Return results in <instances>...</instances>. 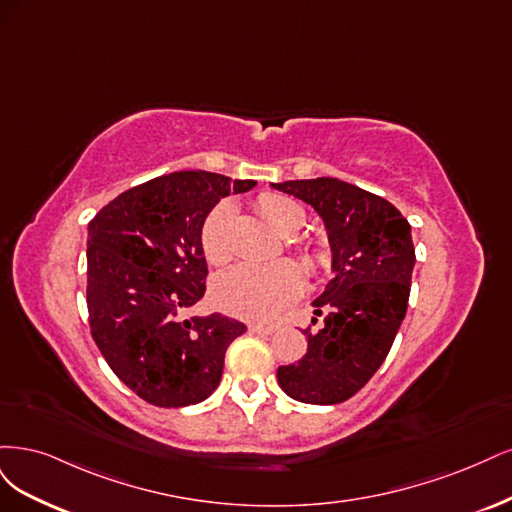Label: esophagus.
<instances>
[{
  "label": "esophagus",
  "instance_id": "esophagus-1",
  "mask_svg": "<svg viewBox=\"0 0 512 512\" xmlns=\"http://www.w3.org/2000/svg\"><path fill=\"white\" fill-rule=\"evenodd\" d=\"M251 334H257V336H270L276 332V325H259V323H253L249 327Z\"/></svg>",
  "mask_w": 512,
  "mask_h": 512
}]
</instances>
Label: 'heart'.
I'll use <instances>...</instances> for the list:
<instances>
[{"instance_id":"b5f03b06","label":"heart","mask_w":512,"mask_h":512,"mask_svg":"<svg viewBox=\"0 0 512 512\" xmlns=\"http://www.w3.org/2000/svg\"><path fill=\"white\" fill-rule=\"evenodd\" d=\"M261 212L276 232L295 234L304 223V212L291 197L280 193H261L255 200ZM232 204L221 202L204 219L200 244L202 253L212 266H223L232 259L229 225H232ZM300 261L310 276H321L329 270V255L321 246H302ZM302 289V272L291 261H274L268 266H236L221 274L212 285V300L227 315L246 321H268L287 308Z\"/></svg>"}]
</instances>
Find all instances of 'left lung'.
I'll list each match as a JSON object with an SVG mask.
<instances>
[{"instance_id": "left-lung-1", "label": "left lung", "mask_w": 512, "mask_h": 512, "mask_svg": "<svg viewBox=\"0 0 512 512\" xmlns=\"http://www.w3.org/2000/svg\"><path fill=\"white\" fill-rule=\"evenodd\" d=\"M272 187L321 214L336 272L312 302V325H321L317 332L304 329L306 355L278 368V385L298 402L340 404L381 368L404 321L415 268L410 225L383 197L338 178L287 180Z\"/></svg>"}]
</instances>
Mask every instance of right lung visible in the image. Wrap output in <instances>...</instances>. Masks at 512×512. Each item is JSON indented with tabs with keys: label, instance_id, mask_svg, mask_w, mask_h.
I'll list each match as a JSON object with an SVG mask.
<instances>
[{
	"label": "right lung",
	"instance_id": "1",
	"mask_svg": "<svg viewBox=\"0 0 512 512\" xmlns=\"http://www.w3.org/2000/svg\"><path fill=\"white\" fill-rule=\"evenodd\" d=\"M204 170L127 189L89 223L87 308L106 364L144 402L180 408L217 389L227 346L246 325L219 312L180 319L206 293L200 232L229 193L253 189Z\"/></svg>",
	"mask_w": 512,
	"mask_h": 512
}]
</instances>
